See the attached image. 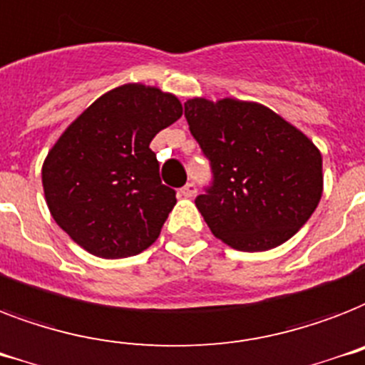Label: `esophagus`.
Here are the masks:
<instances>
[{"instance_id": "34e87169", "label": "esophagus", "mask_w": 365, "mask_h": 365, "mask_svg": "<svg viewBox=\"0 0 365 365\" xmlns=\"http://www.w3.org/2000/svg\"><path fill=\"white\" fill-rule=\"evenodd\" d=\"M196 192H197V186L194 185V182H188V185L180 188V196L194 197V196H196Z\"/></svg>"}]
</instances>
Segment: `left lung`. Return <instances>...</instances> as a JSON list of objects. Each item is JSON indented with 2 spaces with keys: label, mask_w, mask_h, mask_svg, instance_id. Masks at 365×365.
<instances>
[{
  "label": "left lung",
  "mask_w": 365,
  "mask_h": 365,
  "mask_svg": "<svg viewBox=\"0 0 365 365\" xmlns=\"http://www.w3.org/2000/svg\"><path fill=\"white\" fill-rule=\"evenodd\" d=\"M190 133L211 162L196 197L212 235L232 249H275L307 222L322 196V156L305 133L255 101L194 98Z\"/></svg>",
  "instance_id": "8db88e82"
}]
</instances>
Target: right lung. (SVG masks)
<instances>
[{"mask_svg":"<svg viewBox=\"0 0 365 365\" xmlns=\"http://www.w3.org/2000/svg\"><path fill=\"white\" fill-rule=\"evenodd\" d=\"M182 115L173 94L122 84L67 126L43 164L52 218L90 255L135 256L158 239L177 203L162 185L154 135Z\"/></svg>","mask_w":365,"mask_h":365,"instance_id":"1","label":"right lung"}]
</instances>
